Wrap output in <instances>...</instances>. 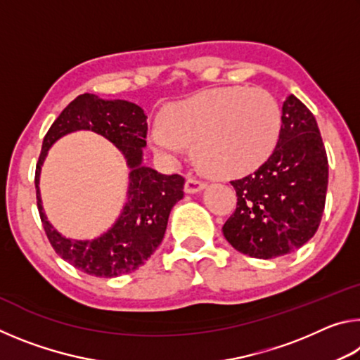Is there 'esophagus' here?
Segmentation results:
<instances>
[{
  "instance_id": "1",
  "label": "esophagus",
  "mask_w": 360,
  "mask_h": 360,
  "mask_svg": "<svg viewBox=\"0 0 360 360\" xmlns=\"http://www.w3.org/2000/svg\"><path fill=\"white\" fill-rule=\"evenodd\" d=\"M206 187V182L203 181H198L197 178H193V176H188V178L186 179V192L187 193H197L200 191H203V188Z\"/></svg>"
}]
</instances>
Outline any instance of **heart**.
<instances>
[{"mask_svg": "<svg viewBox=\"0 0 360 360\" xmlns=\"http://www.w3.org/2000/svg\"><path fill=\"white\" fill-rule=\"evenodd\" d=\"M281 109L264 89L241 85L210 89L174 103L149 129V143L168 160L187 146L206 172L238 176L259 168L275 150Z\"/></svg>", "mask_w": 360, "mask_h": 360, "instance_id": "1", "label": "heart"}]
</instances>
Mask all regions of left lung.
Returning <instances> with one entry per match:
<instances>
[{
	"mask_svg": "<svg viewBox=\"0 0 360 360\" xmlns=\"http://www.w3.org/2000/svg\"><path fill=\"white\" fill-rule=\"evenodd\" d=\"M327 184L328 162L318 122L289 95L273 154L252 174L231 181L238 202L222 227L225 240L255 259L294 252L319 227Z\"/></svg>",
	"mask_w": 360,
	"mask_h": 360,
	"instance_id": "obj_1",
	"label": "left lung"
}]
</instances>
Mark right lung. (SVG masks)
Returning a JSON list of instances; mask_svg holds the SVG:
<instances>
[{
    "instance_id": "obj_1",
    "label": "right lung",
    "mask_w": 360,
    "mask_h": 360,
    "mask_svg": "<svg viewBox=\"0 0 360 360\" xmlns=\"http://www.w3.org/2000/svg\"><path fill=\"white\" fill-rule=\"evenodd\" d=\"M148 115L135 103L103 100L94 94L79 95L53 122L42 141L36 165V198L46 235L63 260L87 275L115 278L135 271L155 251L165 235L169 212L184 197V178L162 174L143 165ZM89 129L109 139L131 168L127 202L118 221L94 240L66 239L46 221L39 192L40 167L48 149L65 134Z\"/></svg>"
}]
</instances>
